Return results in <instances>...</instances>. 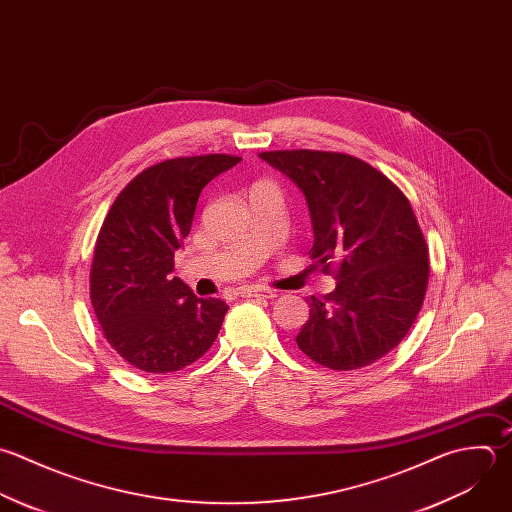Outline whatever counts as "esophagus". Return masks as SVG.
Returning <instances> with one entry per match:
<instances>
[{"instance_id": "1", "label": "esophagus", "mask_w": 512, "mask_h": 512, "mask_svg": "<svg viewBox=\"0 0 512 512\" xmlns=\"http://www.w3.org/2000/svg\"><path fill=\"white\" fill-rule=\"evenodd\" d=\"M239 295H241V297H265V299L277 297L275 291H271V289H261V287H243V289H239Z\"/></svg>"}]
</instances>
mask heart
<instances>
[{
    "mask_svg": "<svg viewBox=\"0 0 512 512\" xmlns=\"http://www.w3.org/2000/svg\"><path fill=\"white\" fill-rule=\"evenodd\" d=\"M261 185H267V183H261Z\"/></svg>",
    "mask_w": 512,
    "mask_h": 512,
    "instance_id": "obj_1",
    "label": "heart"
}]
</instances>
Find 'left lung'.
<instances>
[{
	"label": "left lung",
	"mask_w": 512,
	"mask_h": 512,
	"mask_svg": "<svg viewBox=\"0 0 512 512\" xmlns=\"http://www.w3.org/2000/svg\"><path fill=\"white\" fill-rule=\"evenodd\" d=\"M259 157L303 191L315 233L311 259L337 279L335 291L307 299L299 349L331 371L379 361L413 327L429 283V247L409 199L347 153L293 149Z\"/></svg>",
	"instance_id": "left-lung-1"
}]
</instances>
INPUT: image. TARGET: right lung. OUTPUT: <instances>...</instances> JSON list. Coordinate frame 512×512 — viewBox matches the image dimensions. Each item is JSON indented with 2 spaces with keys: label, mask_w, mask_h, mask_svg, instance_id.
Instances as JSON below:
<instances>
[{
  "label": "right lung",
  "mask_w": 512,
  "mask_h": 512,
  "mask_svg": "<svg viewBox=\"0 0 512 512\" xmlns=\"http://www.w3.org/2000/svg\"><path fill=\"white\" fill-rule=\"evenodd\" d=\"M239 161L225 153L167 159L113 201L95 241L89 297L103 337L131 367L173 373L217 339L227 303L195 297L171 271L203 187Z\"/></svg>",
  "instance_id": "obj_1"
}]
</instances>
